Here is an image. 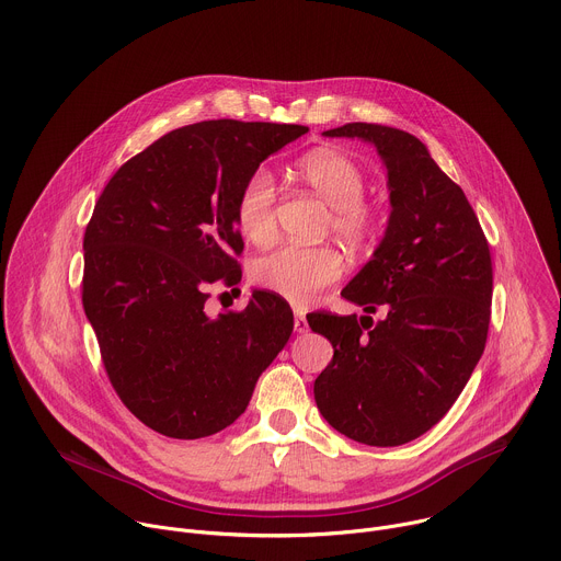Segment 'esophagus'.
<instances>
[{
	"mask_svg": "<svg viewBox=\"0 0 561 561\" xmlns=\"http://www.w3.org/2000/svg\"><path fill=\"white\" fill-rule=\"evenodd\" d=\"M295 331L297 333H306L308 331V322L304 312H295Z\"/></svg>",
	"mask_w": 561,
	"mask_h": 561,
	"instance_id": "1",
	"label": "esophagus"
}]
</instances>
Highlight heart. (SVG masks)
Listing matches in <instances>:
<instances>
[{
	"label": "heart",
	"instance_id": "obj_1",
	"mask_svg": "<svg viewBox=\"0 0 561 561\" xmlns=\"http://www.w3.org/2000/svg\"><path fill=\"white\" fill-rule=\"evenodd\" d=\"M301 180L333 206V230L348 244H366L375 237L377 213L362 199L366 178L351 157L335 150H314L299 162ZM275 178L266 167L255 169L234 202L239 230L251 242H268L275 232ZM344 273L342 257L329 247L288 244L262 257L255 268V282L295 306H306L314 295L337 282Z\"/></svg>",
	"mask_w": 561,
	"mask_h": 561
}]
</instances>
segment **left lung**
Listing matches in <instances>:
<instances>
[{
  "label": "left lung",
  "mask_w": 561,
  "mask_h": 561,
  "mask_svg": "<svg viewBox=\"0 0 561 561\" xmlns=\"http://www.w3.org/2000/svg\"><path fill=\"white\" fill-rule=\"evenodd\" d=\"M324 135L377 148L390 215L370 262L342 290L366 314L308 317V327L335 348L314 379V402L342 435L399 446L448 413L484 353L491 251L463 191L415 135L366 122ZM373 311L382 312L377 323Z\"/></svg>",
  "instance_id": "obj_1"
}]
</instances>
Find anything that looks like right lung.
<instances>
[{
	"mask_svg": "<svg viewBox=\"0 0 561 561\" xmlns=\"http://www.w3.org/2000/svg\"><path fill=\"white\" fill-rule=\"evenodd\" d=\"M297 124L210 119L167 133L111 178L84 232L82 301L126 409L175 439L242 415L293 333V310L253 290L242 312L208 317V284H237L244 242L234 202Z\"/></svg>",
	"mask_w": 561,
	"mask_h": 561,
	"instance_id": "right-lung-1",
	"label": "right lung"
}]
</instances>
